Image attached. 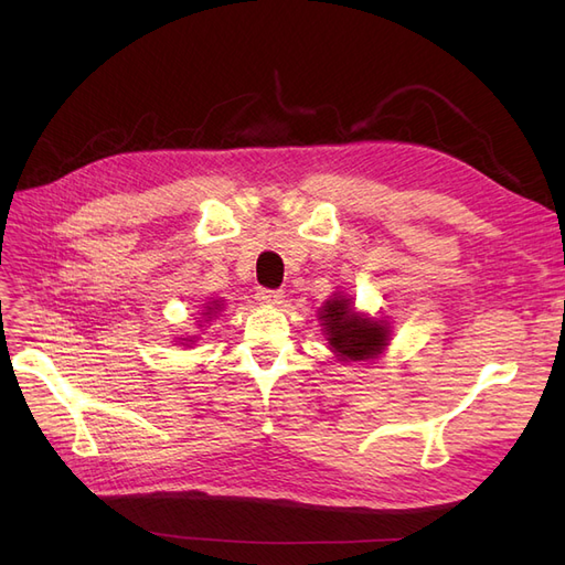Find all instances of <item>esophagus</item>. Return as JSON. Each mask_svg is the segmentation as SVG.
<instances>
[{
  "label": "esophagus",
  "instance_id": "esophagus-1",
  "mask_svg": "<svg viewBox=\"0 0 565 565\" xmlns=\"http://www.w3.org/2000/svg\"><path fill=\"white\" fill-rule=\"evenodd\" d=\"M256 301L259 303H280L282 301V292L280 289H259V292H256Z\"/></svg>",
  "mask_w": 565,
  "mask_h": 565
}]
</instances>
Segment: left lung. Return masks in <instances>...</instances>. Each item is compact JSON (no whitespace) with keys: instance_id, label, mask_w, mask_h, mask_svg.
Returning a JSON list of instances; mask_svg holds the SVG:
<instances>
[{"instance_id":"8db88e82","label":"left lung","mask_w":565,"mask_h":565,"mask_svg":"<svg viewBox=\"0 0 565 565\" xmlns=\"http://www.w3.org/2000/svg\"><path fill=\"white\" fill-rule=\"evenodd\" d=\"M320 318L324 332H328L330 347L344 361H367V358L382 353V349L386 347V324L353 313L349 299L328 301L320 309Z\"/></svg>"}]
</instances>
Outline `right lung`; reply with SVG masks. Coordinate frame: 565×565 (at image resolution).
<instances>
[{
    "label": "right lung",
    "instance_id": "obj_1",
    "mask_svg": "<svg viewBox=\"0 0 565 565\" xmlns=\"http://www.w3.org/2000/svg\"><path fill=\"white\" fill-rule=\"evenodd\" d=\"M218 306H221V303H216V301H214V306H207V313H202V316H212V313L218 309Z\"/></svg>",
    "mask_w": 565,
    "mask_h": 565
}]
</instances>
